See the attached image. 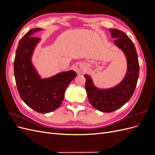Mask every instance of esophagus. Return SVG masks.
Returning <instances> with one entry per match:
<instances>
[{"label":"esophagus","mask_w":155,"mask_h":155,"mask_svg":"<svg viewBox=\"0 0 155 155\" xmlns=\"http://www.w3.org/2000/svg\"><path fill=\"white\" fill-rule=\"evenodd\" d=\"M84 69H85V67H84V66H82V65H81L80 67H78L76 68V71H77L78 73H81L84 70Z\"/></svg>","instance_id":"esophagus-1"}]
</instances>
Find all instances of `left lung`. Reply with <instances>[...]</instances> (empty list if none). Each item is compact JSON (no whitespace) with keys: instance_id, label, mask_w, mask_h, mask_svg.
I'll use <instances>...</instances> for the list:
<instances>
[{"instance_id":"1","label":"left lung","mask_w":155,"mask_h":155,"mask_svg":"<svg viewBox=\"0 0 155 155\" xmlns=\"http://www.w3.org/2000/svg\"><path fill=\"white\" fill-rule=\"evenodd\" d=\"M109 31L112 38L116 39L115 45L126 57L127 69L123 80L113 87L101 89L94 86L88 75H84L89 102L96 109L104 112L118 109L130 99L137 87L140 68L137 52L133 41L122 31L117 29H109Z\"/></svg>"}]
</instances>
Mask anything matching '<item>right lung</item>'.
I'll return each mask as SVG.
<instances>
[{"label":"right lung","mask_w":155,"mask_h":155,"mask_svg":"<svg viewBox=\"0 0 155 155\" xmlns=\"http://www.w3.org/2000/svg\"><path fill=\"white\" fill-rule=\"evenodd\" d=\"M41 28L31 29L21 39L14 60V75L18 94L25 104L39 113H48L61 105L67 87L77 74L73 70L41 78L31 63L40 39L31 37Z\"/></svg>","instance_id":"obj_1"}]
</instances>
